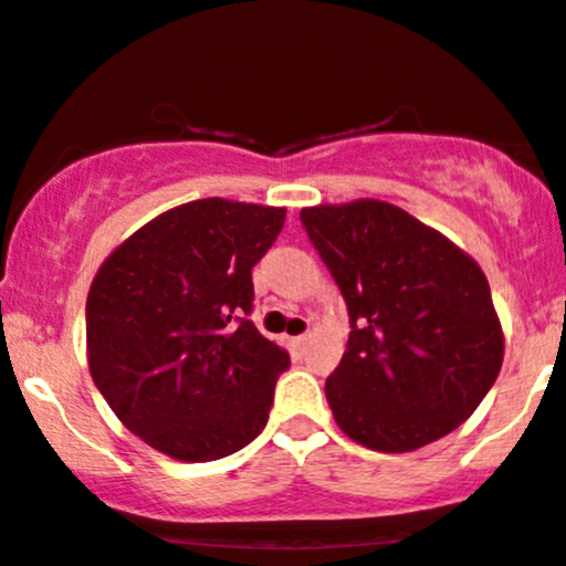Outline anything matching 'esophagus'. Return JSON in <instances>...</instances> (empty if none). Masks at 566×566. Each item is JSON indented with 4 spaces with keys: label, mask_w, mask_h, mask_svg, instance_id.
Masks as SVG:
<instances>
[{
    "label": "esophagus",
    "mask_w": 566,
    "mask_h": 566,
    "mask_svg": "<svg viewBox=\"0 0 566 566\" xmlns=\"http://www.w3.org/2000/svg\"><path fill=\"white\" fill-rule=\"evenodd\" d=\"M305 340H308V335H297V337H292V346H295V348H303L305 346Z\"/></svg>",
    "instance_id": "obj_1"
}]
</instances>
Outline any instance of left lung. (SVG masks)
Returning a JSON list of instances; mask_svg holds the SVG:
<instances>
[{"label":"left lung","mask_w":566,"mask_h":566,"mask_svg":"<svg viewBox=\"0 0 566 566\" xmlns=\"http://www.w3.org/2000/svg\"><path fill=\"white\" fill-rule=\"evenodd\" d=\"M348 308V346L324 382L335 423L378 452L454 431L503 365L484 271L439 231L378 199L301 210Z\"/></svg>","instance_id":"8db88e82"}]
</instances>
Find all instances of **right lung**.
Masks as SVG:
<instances>
[{
	"label": "right lung",
	"mask_w": 566,
	"mask_h": 566,
	"mask_svg": "<svg viewBox=\"0 0 566 566\" xmlns=\"http://www.w3.org/2000/svg\"><path fill=\"white\" fill-rule=\"evenodd\" d=\"M284 207L197 199L161 212L97 269L87 361L116 418L154 450L207 463L269 423L290 354L250 322L252 265Z\"/></svg>",
	"instance_id": "add662e5"
}]
</instances>
